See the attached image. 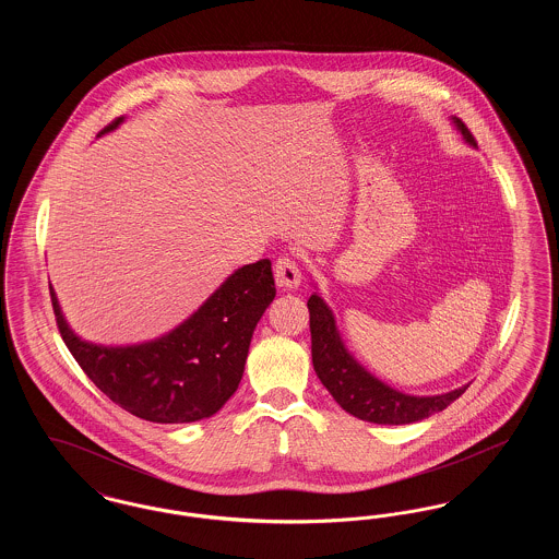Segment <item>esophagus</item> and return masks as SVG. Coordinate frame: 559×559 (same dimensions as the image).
<instances>
[{
    "label": "esophagus",
    "instance_id": "34e87169",
    "mask_svg": "<svg viewBox=\"0 0 559 559\" xmlns=\"http://www.w3.org/2000/svg\"><path fill=\"white\" fill-rule=\"evenodd\" d=\"M274 281L283 289H297L301 283V270L292 255H278L274 262Z\"/></svg>",
    "mask_w": 559,
    "mask_h": 559
}]
</instances>
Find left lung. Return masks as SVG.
Masks as SVG:
<instances>
[{
	"instance_id": "1",
	"label": "left lung",
	"mask_w": 559,
	"mask_h": 559,
	"mask_svg": "<svg viewBox=\"0 0 559 559\" xmlns=\"http://www.w3.org/2000/svg\"><path fill=\"white\" fill-rule=\"evenodd\" d=\"M454 123L463 133V138L476 146V138L469 132V128L456 117ZM308 310L314 371L319 374L322 385L329 390V394L349 415L379 426H404L444 411L467 390V385H463L442 396H408L396 392L390 385L374 379L371 372L365 371L347 354L337 333L333 312L326 308V304L317 293L308 299Z\"/></svg>"
}]
</instances>
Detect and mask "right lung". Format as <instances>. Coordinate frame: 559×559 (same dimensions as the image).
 <instances>
[{
  "label": "right lung",
  "instance_id": "1",
  "mask_svg": "<svg viewBox=\"0 0 559 559\" xmlns=\"http://www.w3.org/2000/svg\"><path fill=\"white\" fill-rule=\"evenodd\" d=\"M121 117L100 133L110 132ZM62 342L108 399L153 424H190L215 415L239 388L253 329L276 295L270 260L239 267L178 329L140 346L105 347L80 340L60 312Z\"/></svg>",
  "mask_w": 559,
  "mask_h": 559
}]
</instances>
